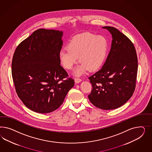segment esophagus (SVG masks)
Returning <instances> with one entry per match:
<instances>
[{
	"label": "esophagus",
	"instance_id": "34e87169",
	"mask_svg": "<svg viewBox=\"0 0 152 152\" xmlns=\"http://www.w3.org/2000/svg\"><path fill=\"white\" fill-rule=\"evenodd\" d=\"M75 82L77 83H80V82H81V79L79 78H75Z\"/></svg>",
	"mask_w": 152,
	"mask_h": 152
}]
</instances>
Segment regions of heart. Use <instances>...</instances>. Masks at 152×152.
I'll list each match as a JSON object with an SVG mask.
<instances>
[{"instance_id":"b5f03b06","label":"heart","mask_w":152,"mask_h":152,"mask_svg":"<svg viewBox=\"0 0 152 152\" xmlns=\"http://www.w3.org/2000/svg\"><path fill=\"white\" fill-rule=\"evenodd\" d=\"M67 48H62L58 58L65 69H71L78 61L80 64L74 71L76 76L100 68L106 58L108 43L105 37L90 32L80 33L69 41Z\"/></svg>"}]
</instances>
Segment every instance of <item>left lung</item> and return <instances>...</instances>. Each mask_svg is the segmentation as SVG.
<instances>
[{"label":"left lung","mask_w":152,"mask_h":152,"mask_svg":"<svg viewBox=\"0 0 152 152\" xmlns=\"http://www.w3.org/2000/svg\"><path fill=\"white\" fill-rule=\"evenodd\" d=\"M112 36L110 51L102 68L88 78L92 84L89 100L103 110L123 105L133 94L138 58L133 43L114 27L105 26Z\"/></svg>","instance_id":"1"}]
</instances>
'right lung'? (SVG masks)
Returning <instances> with one entry per match:
<instances>
[{
  "label": "right lung",
  "mask_w": 152,
  "mask_h": 152,
  "mask_svg": "<svg viewBox=\"0 0 152 152\" xmlns=\"http://www.w3.org/2000/svg\"><path fill=\"white\" fill-rule=\"evenodd\" d=\"M63 32L39 29L22 42L14 52L12 74L16 92L23 104L34 112L56 110L75 84L60 65Z\"/></svg>",
  "instance_id": "obj_1"
}]
</instances>
